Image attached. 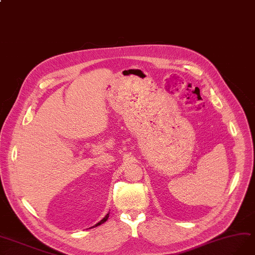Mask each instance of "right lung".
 Masks as SVG:
<instances>
[{
  "instance_id": "right-lung-1",
  "label": "right lung",
  "mask_w": 255,
  "mask_h": 255,
  "mask_svg": "<svg viewBox=\"0 0 255 255\" xmlns=\"http://www.w3.org/2000/svg\"><path fill=\"white\" fill-rule=\"evenodd\" d=\"M108 218H109V213H107V214H106V216H105V218H104V219H103L101 222H99V223H98L96 226H93V227H97V226H99V225H101V224H103V223H105V222L108 220Z\"/></svg>"
}]
</instances>
